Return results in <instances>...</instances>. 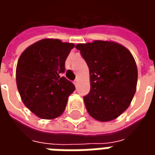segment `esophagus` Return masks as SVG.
<instances>
[{
    "mask_svg": "<svg viewBox=\"0 0 155 155\" xmlns=\"http://www.w3.org/2000/svg\"><path fill=\"white\" fill-rule=\"evenodd\" d=\"M74 85H77V84H78V79H76V80H75V81H74Z\"/></svg>",
    "mask_w": 155,
    "mask_h": 155,
    "instance_id": "1",
    "label": "esophagus"
}]
</instances>
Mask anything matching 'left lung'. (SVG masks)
Listing matches in <instances>:
<instances>
[{
	"instance_id": "left-lung-1",
	"label": "left lung",
	"mask_w": 155,
	"mask_h": 155,
	"mask_svg": "<svg viewBox=\"0 0 155 155\" xmlns=\"http://www.w3.org/2000/svg\"><path fill=\"white\" fill-rule=\"evenodd\" d=\"M90 71L91 91L84 97L91 117L101 122L116 119L130 106L135 94L138 70L130 51L108 41L78 44Z\"/></svg>"
}]
</instances>
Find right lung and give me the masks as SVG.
<instances>
[{
    "mask_svg": "<svg viewBox=\"0 0 155 155\" xmlns=\"http://www.w3.org/2000/svg\"><path fill=\"white\" fill-rule=\"evenodd\" d=\"M74 45L58 39H43L22 52L16 65V85L22 102L32 113L53 120L64 112L75 87L61 76Z\"/></svg>",
    "mask_w": 155,
    "mask_h": 155,
    "instance_id": "add662e5",
    "label": "right lung"
}]
</instances>
